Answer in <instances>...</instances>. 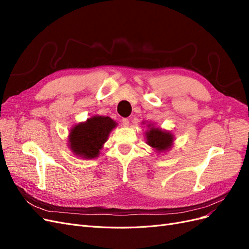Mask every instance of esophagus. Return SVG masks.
<instances>
[{
    "mask_svg": "<svg viewBox=\"0 0 249 249\" xmlns=\"http://www.w3.org/2000/svg\"><path fill=\"white\" fill-rule=\"evenodd\" d=\"M122 124H123L124 126H127V125H129V124H130V120L127 119V118H123V119H122Z\"/></svg>",
    "mask_w": 249,
    "mask_h": 249,
    "instance_id": "obj_1",
    "label": "esophagus"
}]
</instances>
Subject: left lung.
I'll return each instance as SVG.
<instances>
[{
    "label": "left lung",
    "instance_id": "1",
    "mask_svg": "<svg viewBox=\"0 0 249 249\" xmlns=\"http://www.w3.org/2000/svg\"><path fill=\"white\" fill-rule=\"evenodd\" d=\"M146 140L148 145L159 150V152H164L171 146L173 137L169 132L162 131L153 126L150 127L148 132H146Z\"/></svg>",
    "mask_w": 249,
    "mask_h": 249
}]
</instances>
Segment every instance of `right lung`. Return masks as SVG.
<instances>
[{
    "label": "right lung",
    "mask_w": 249,
    "mask_h": 249,
    "mask_svg": "<svg viewBox=\"0 0 249 249\" xmlns=\"http://www.w3.org/2000/svg\"><path fill=\"white\" fill-rule=\"evenodd\" d=\"M116 126L108 116H93L72 127L70 134V146L73 154L86 159L99 156L110 132Z\"/></svg>",
    "instance_id": "right-lung-1"
}]
</instances>
